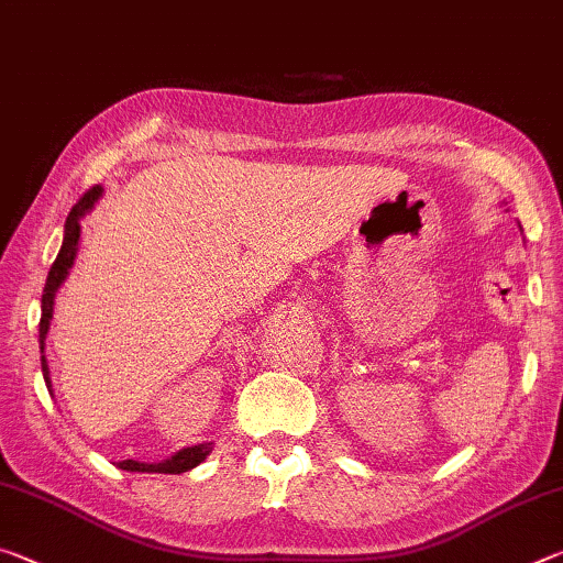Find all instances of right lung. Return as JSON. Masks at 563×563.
I'll use <instances>...</instances> for the list:
<instances>
[{"instance_id":"obj_1","label":"right lung","mask_w":563,"mask_h":563,"mask_svg":"<svg viewBox=\"0 0 563 563\" xmlns=\"http://www.w3.org/2000/svg\"><path fill=\"white\" fill-rule=\"evenodd\" d=\"M101 196V188L93 186L89 188L87 194L79 198V203L71 208V213L66 216V225H64V243H62V251L56 255V261L52 265L49 275H46V285H44V292H42V320H40V345L44 352V338L46 332H49V320H52V312H54V295L59 290V285L64 283L66 275H69V268L74 265L76 258V247H79V218L91 211L93 203L99 201ZM42 373L46 379V387L49 385V365H46V357L42 355ZM213 450V442L208 444H196V446H186V450H180L178 454L170 456L166 462H158V464H146V462H136V460H123L117 466L119 470H126V472H156V474H180V472H188L194 470V466L201 464L208 454Z\"/></svg>"}]
</instances>
